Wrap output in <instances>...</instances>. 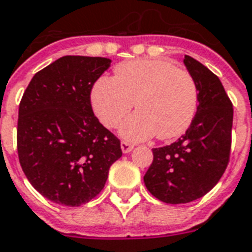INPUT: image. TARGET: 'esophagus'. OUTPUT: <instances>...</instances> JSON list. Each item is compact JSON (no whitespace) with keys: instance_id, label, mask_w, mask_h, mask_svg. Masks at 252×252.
<instances>
[{"instance_id":"1","label":"esophagus","mask_w":252,"mask_h":252,"mask_svg":"<svg viewBox=\"0 0 252 252\" xmlns=\"http://www.w3.org/2000/svg\"><path fill=\"white\" fill-rule=\"evenodd\" d=\"M132 150H133V144L128 143V141H121V151H123L124 154H128V152H131Z\"/></svg>"}]
</instances>
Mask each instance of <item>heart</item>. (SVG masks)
<instances>
[{
	"label": "heart",
	"mask_w": 252,
	"mask_h": 252,
	"mask_svg": "<svg viewBox=\"0 0 252 252\" xmlns=\"http://www.w3.org/2000/svg\"><path fill=\"white\" fill-rule=\"evenodd\" d=\"M136 101L139 111L121 126V135L145 140L158 133L171 140L187 131L199 105L189 72L165 60L140 59L119 64L113 77H101L91 92L92 108L107 128H116Z\"/></svg>",
	"instance_id": "1"
}]
</instances>
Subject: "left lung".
<instances>
[{
	"label": "left lung",
	"instance_id": "obj_1",
	"mask_svg": "<svg viewBox=\"0 0 252 252\" xmlns=\"http://www.w3.org/2000/svg\"><path fill=\"white\" fill-rule=\"evenodd\" d=\"M184 65L195 80L199 105L191 126L179 140L154 148L144 175L147 189L168 204L204 196L215 187L230 161L234 109L219 77L189 56Z\"/></svg>",
	"mask_w": 252,
	"mask_h": 252
}]
</instances>
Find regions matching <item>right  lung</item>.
Listing matches in <instances>:
<instances>
[{
    "instance_id": "right-lung-1",
    "label": "right lung",
    "mask_w": 252,
    "mask_h": 252,
    "mask_svg": "<svg viewBox=\"0 0 252 252\" xmlns=\"http://www.w3.org/2000/svg\"><path fill=\"white\" fill-rule=\"evenodd\" d=\"M109 65L105 57L64 56L37 72L24 92L18 159L32 186L52 202L79 207L92 200L123 155L91 104L93 84Z\"/></svg>"
}]
</instances>
